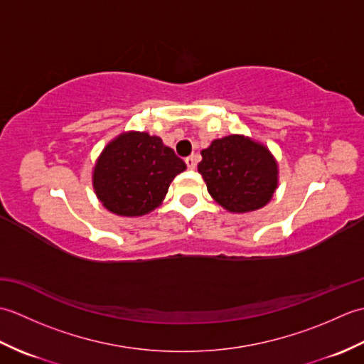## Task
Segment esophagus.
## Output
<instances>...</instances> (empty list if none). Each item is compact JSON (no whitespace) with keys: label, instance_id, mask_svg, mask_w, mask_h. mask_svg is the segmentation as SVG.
<instances>
[{"label":"esophagus","instance_id":"obj_1","mask_svg":"<svg viewBox=\"0 0 364 364\" xmlns=\"http://www.w3.org/2000/svg\"><path fill=\"white\" fill-rule=\"evenodd\" d=\"M184 161H186L188 168H196L197 167V162H198V156H197V154H191V156L186 158Z\"/></svg>","mask_w":364,"mask_h":364}]
</instances>
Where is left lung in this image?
Wrapping results in <instances>:
<instances>
[{
	"instance_id": "left-lung-1",
	"label": "left lung",
	"mask_w": 364,
	"mask_h": 364,
	"mask_svg": "<svg viewBox=\"0 0 364 364\" xmlns=\"http://www.w3.org/2000/svg\"><path fill=\"white\" fill-rule=\"evenodd\" d=\"M211 197L231 213L259 210L277 188V162L264 145L244 136L215 139L198 162Z\"/></svg>"
}]
</instances>
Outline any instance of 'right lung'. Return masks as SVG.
Segmentation results:
<instances>
[{"mask_svg":"<svg viewBox=\"0 0 364 364\" xmlns=\"http://www.w3.org/2000/svg\"><path fill=\"white\" fill-rule=\"evenodd\" d=\"M186 164L159 137L125 133L107 144L94 170V189L114 214L142 215L158 208Z\"/></svg>","mask_w":364,"mask_h":364,"instance_id":"right-lung-1","label":"right lung"}]
</instances>
